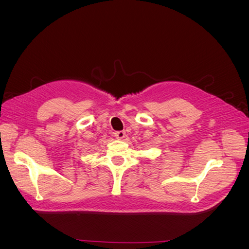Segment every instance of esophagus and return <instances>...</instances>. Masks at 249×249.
<instances>
[{"label":"esophagus","mask_w":249,"mask_h":249,"mask_svg":"<svg viewBox=\"0 0 249 249\" xmlns=\"http://www.w3.org/2000/svg\"><path fill=\"white\" fill-rule=\"evenodd\" d=\"M114 136L118 139H123L125 137V132L124 131H117V132H114Z\"/></svg>","instance_id":"1"}]
</instances>
